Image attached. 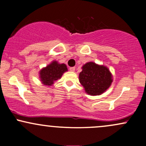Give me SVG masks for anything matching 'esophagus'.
<instances>
[{"label": "esophagus", "mask_w": 146, "mask_h": 146, "mask_svg": "<svg viewBox=\"0 0 146 146\" xmlns=\"http://www.w3.org/2000/svg\"><path fill=\"white\" fill-rule=\"evenodd\" d=\"M69 70L71 71H75V67H70L69 68Z\"/></svg>", "instance_id": "esophagus-1"}]
</instances>
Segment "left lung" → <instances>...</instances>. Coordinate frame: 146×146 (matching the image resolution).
I'll return each mask as SVG.
<instances>
[{
	"mask_svg": "<svg viewBox=\"0 0 146 146\" xmlns=\"http://www.w3.org/2000/svg\"><path fill=\"white\" fill-rule=\"evenodd\" d=\"M80 82L90 95H101L109 88L113 82L112 75L104 66L88 62L82 66L79 75Z\"/></svg>",
	"mask_w": 146,
	"mask_h": 146,
	"instance_id": "1",
	"label": "left lung"
}]
</instances>
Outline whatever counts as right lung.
<instances>
[{"label":"right lung","instance_id":"obj_1","mask_svg":"<svg viewBox=\"0 0 146 146\" xmlns=\"http://www.w3.org/2000/svg\"><path fill=\"white\" fill-rule=\"evenodd\" d=\"M68 71L64 64H58L54 61L48 65L46 68H42L40 72V78L43 84L51 86L53 82L61 78L65 71Z\"/></svg>","mask_w":146,"mask_h":146}]
</instances>
